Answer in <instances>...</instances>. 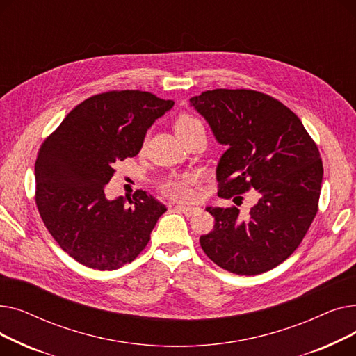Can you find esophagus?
<instances>
[{
	"label": "esophagus",
	"mask_w": 356,
	"mask_h": 356,
	"mask_svg": "<svg viewBox=\"0 0 356 356\" xmlns=\"http://www.w3.org/2000/svg\"><path fill=\"white\" fill-rule=\"evenodd\" d=\"M176 209L183 212L186 216H192V215H195L197 212V208H195V207H186V204H177Z\"/></svg>",
	"instance_id": "1"
}]
</instances>
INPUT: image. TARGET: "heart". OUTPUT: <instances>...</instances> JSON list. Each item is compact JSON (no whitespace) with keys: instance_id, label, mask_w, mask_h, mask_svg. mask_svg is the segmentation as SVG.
<instances>
[{"instance_id":"b5f03b06","label":"heart","mask_w":356,"mask_h":356,"mask_svg":"<svg viewBox=\"0 0 356 356\" xmlns=\"http://www.w3.org/2000/svg\"><path fill=\"white\" fill-rule=\"evenodd\" d=\"M176 134L177 137H181L184 134H189L192 133V131L197 129V128H203L202 122L192 117V115H188L184 114L181 115L177 122H176ZM195 183V177L192 175H183V176H175L172 179H168L164 184H163V191L165 195L172 196L175 199H179V200H186L189 199L191 195H192V191H191V186Z\"/></svg>"}]
</instances>
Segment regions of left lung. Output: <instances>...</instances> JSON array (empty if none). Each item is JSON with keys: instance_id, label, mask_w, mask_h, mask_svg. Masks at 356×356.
Returning a JSON list of instances; mask_svg holds the SVG:
<instances>
[{"instance_id": "left-lung-1", "label": "left lung", "mask_w": 356, "mask_h": 356, "mask_svg": "<svg viewBox=\"0 0 356 356\" xmlns=\"http://www.w3.org/2000/svg\"><path fill=\"white\" fill-rule=\"evenodd\" d=\"M215 140L219 196L255 189L250 213L208 207L215 227L200 247L216 266L239 275L266 273L300 245L317 213L323 164L302 121L280 101L250 89H215L191 98Z\"/></svg>"}]
</instances>
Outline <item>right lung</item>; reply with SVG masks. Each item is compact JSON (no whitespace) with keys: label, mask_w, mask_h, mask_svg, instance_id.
<instances>
[{"label":"right lung","mask_w":356,"mask_h":356,"mask_svg":"<svg viewBox=\"0 0 356 356\" xmlns=\"http://www.w3.org/2000/svg\"><path fill=\"white\" fill-rule=\"evenodd\" d=\"M175 101L149 92L112 90L73 108L37 156L35 203L60 248L95 270H117L145 248L167 211L144 191L109 200L115 163L140 153L148 128Z\"/></svg>","instance_id":"obj_1"}]
</instances>
